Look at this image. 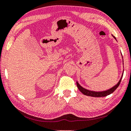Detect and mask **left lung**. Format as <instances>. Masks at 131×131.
<instances>
[{
	"label": "left lung",
	"mask_w": 131,
	"mask_h": 131,
	"mask_svg": "<svg viewBox=\"0 0 131 131\" xmlns=\"http://www.w3.org/2000/svg\"><path fill=\"white\" fill-rule=\"evenodd\" d=\"M112 36L116 39L115 37L113 36V35H112ZM122 58H123V57H122ZM123 71L122 74L121 79L119 80V81L118 82V83L116 84V85H114V86H113L112 88H110V89H107V90L103 91H98V92H95V91H92L88 90V89H85L84 88L81 86L79 85V83H78V82H76L77 86H78V89H79V91H80V92H81L83 94L85 95L94 96V97H103V96H106L107 95H108L112 94V93L116 89H117V88L119 86L120 83H121L122 79L123 74Z\"/></svg>",
	"instance_id": "obj_1"
}]
</instances>
